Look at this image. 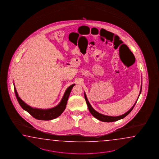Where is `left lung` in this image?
<instances>
[{"mask_svg": "<svg viewBox=\"0 0 159 159\" xmlns=\"http://www.w3.org/2000/svg\"><path fill=\"white\" fill-rule=\"evenodd\" d=\"M142 87V84H141V89H140V93H139V94L138 97V99L140 93H141ZM84 99L86 100V103H87L88 108H89V111L90 112L91 114L94 117L97 118L98 120H99L100 121L103 122H107L116 121H118L119 120H121V119H122V118L125 117H126V116L128 115L130 113L131 111L133 110V108L134 107V106L135 105V104L137 103V100H138V99H137V101L135 102V103L134 104V106L132 107V108H131L130 110H129L128 112H126L124 114H123V115H122L121 116H106L104 115H103V114H101V113H100L99 112L96 111L92 107V106H91V104H90V103H89V100L87 99V97H86V95L85 93H84Z\"/></svg>", "mask_w": 159, "mask_h": 159, "instance_id": "left-lung-1", "label": "left lung"}]
</instances>
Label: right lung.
Returning a JSON list of instances; mask_svg holds the SVG:
<instances>
[{
    "label": "right lung",
    "instance_id": "1",
    "mask_svg": "<svg viewBox=\"0 0 159 159\" xmlns=\"http://www.w3.org/2000/svg\"><path fill=\"white\" fill-rule=\"evenodd\" d=\"M14 85V90L16 95V98L18 100V102L20 106L22 107L26 112L32 116L34 118H36L39 120H51L55 118H57L59 116L61 115L62 112L65 110L66 106L67 104V101L68 99L69 95L70 93L72 88L75 86V84H73L70 86L66 90L64 96L62 97V99L59 104L56 107L50 108V109H39V108H34L30 106H28L22 100L16 91V87Z\"/></svg>",
    "mask_w": 159,
    "mask_h": 159
}]
</instances>
